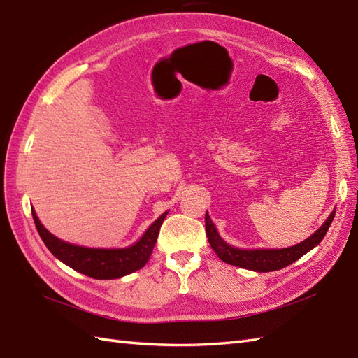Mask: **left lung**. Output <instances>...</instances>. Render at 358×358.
<instances>
[{
    "label": "left lung",
    "mask_w": 358,
    "mask_h": 358,
    "mask_svg": "<svg viewBox=\"0 0 358 358\" xmlns=\"http://www.w3.org/2000/svg\"><path fill=\"white\" fill-rule=\"evenodd\" d=\"M334 214L336 210L331 212L325 223L317 229L310 238H307L306 241H303V243H299L294 247H287L282 250H239L235 247H230L220 238L214 223H212L208 215V212L205 217V223H206V235H208L209 244L223 262L239 266V268L251 269V271L269 273V271H277V269H282L287 265L294 264L295 260L304 256L307 251H310L313 247L320 244L324 239L328 227L331 224Z\"/></svg>",
    "instance_id": "8db88e82"
}]
</instances>
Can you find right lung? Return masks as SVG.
<instances>
[{"label": "right lung", "mask_w": 358, "mask_h": 358, "mask_svg": "<svg viewBox=\"0 0 358 358\" xmlns=\"http://www.w3.org/2000/svg\"><path fill=\"white\" fill-rule=\"evenodd\" d=\"M31 214L38 235H41L48 250L57 259H60L63 264L73 268L75 271L98 280L119 278L137 271V269L146 265L152 255V250L155 247L162 221L167 217V212H164L155 223L146 230V234L143 235L138 243L134 244L132 247L119 250H103L85 248L64 243V241L55 238L42 226L34 209H31Z\"/></svg>", "instance_id": "1"}]
</instances>
